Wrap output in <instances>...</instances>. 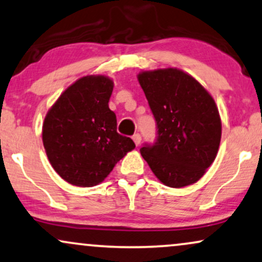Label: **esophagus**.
I'll use <instances>...</instances> for the list:
<instances>
[{"label":"esophagus","instance_id":"esophagus-1","mask_svg":"<svg viewBox=\"0 0 262 262\" xmlns=\"http://www.w3.org/2000/svg\"><path fill=\"white\" fill-rule=\"evenodd\" d=\"M132 139H134L135 144L137 145V147H138V145L141 144V141H142V136L139 135V134H135L134 136H132Z\"/></svg>","mask_w":262,"mask_h":262}]
</instances>
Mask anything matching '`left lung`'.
Here are the masks:
<instances>
[{"mask_svg": "<svg viewBox=\"0 0 262 262\" xmlns=\"http://www.w3.org/2000/svg\"><path fill=\"white\" fill-rule=\"evenodd\" d=\"M137 78L158 125V141L141 148V155L166 186L193 184L219 150L222 119L215 101L182 70L142 71Z\"/></svg>", "mask_w": 262, "mask_h": 262, "instance_id": "1", "label": "left lung"}]
</instances>
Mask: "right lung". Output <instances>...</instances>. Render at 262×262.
Returning <instances> with one entry per match:
<instances>
[{
    "instance_id": "1",
    "label": "right lung",
    "mask_w": 262,
    "mask_h": 262,
    "mask_svg": "<svg viewBox=\"0 0 262 262\" xmlns=\"http://www.w3.org/2000/svg\"><path fill=\"white\" fill-rule=\"evenodd\" d=\"M113 88L110 77H81L44 118L42 139L48 160L70 184H100L136 147L131 138L117 132V117L108 106Z\"/></svg>"
}]
</instances>
